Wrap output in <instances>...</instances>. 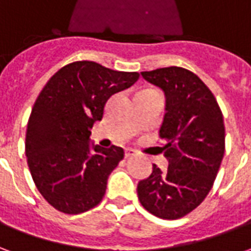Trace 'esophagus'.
Wrapping results in <instances>:
<instances>
[{
    "label": "esophagus",
    "mask_w": 251,
    "mask_h": 251,
    "mask_svg": "<svg viewBox=\"0 0 251 251\" xmlns=\"http://www.w3.org/2000/svg\"><path fill=\"white\" fill-rule=\"evenodd\" d=\"M136 154H137L136 151H134V149H130V148L125 151V157H133V156H136Z\"/></svg>",
    "instance_id": "1"
}]
</instances>
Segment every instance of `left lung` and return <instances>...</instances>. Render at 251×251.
<instances>
[{"label": "left lung", "mask_w": 251, "mask_h": 251, "mask_svg": "<svg viewBox=\"0 0 251 251\" xmlns=\"http://www.w3.org/2000/svg\"><path fill=\"white\" fill-rule=\"evenodd\" d=\"M163 90L165 115L160 127L168 168L153 165L137 185L142 207L161 219H177L195 210L212 188L225 154L223 115L210 88L194 72L165 67L141 72Z\"/></svg>", "instance_id": "left-lung-1"}]
</instances>
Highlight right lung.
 Returning a JSON list of instances; mask_svg holds the SVG:
<instances>
[{
	"mask_svg": "<svg viewBox=\"0 0 251 251\" xmlns=\"http://www.w3.org/2000/svg\"><path fill=\"white\" fill-rule=\"evenodd\" d=\"M138 77L83 60L60 68L41 90L28 121L25 154L39 192L57 211L80 214L102 200L124 149L94 145L91 127L110 97Z\"/></svg>",
	"mask_w": 251,
	"mask_h": 251,
	"instance_id": "right-lung-1",
	"label": "right lung"
}]
</instances>
